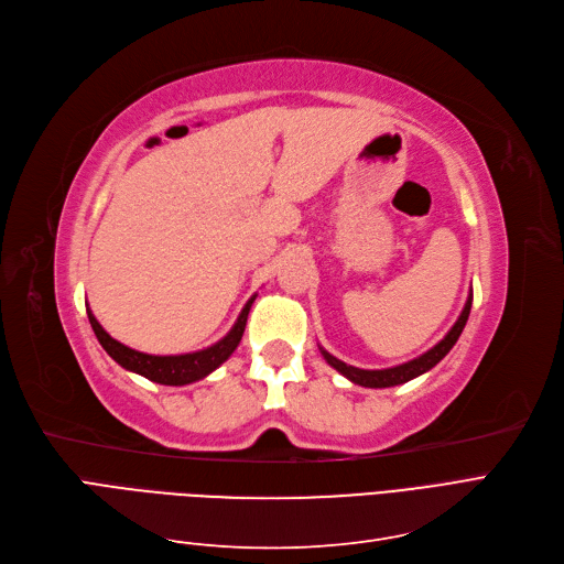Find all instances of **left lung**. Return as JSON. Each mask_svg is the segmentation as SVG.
Listing matches in <instances>:
<instances>
[{"instance_id":"obj_1","label":"left lung","mask_w":564,"mask_h":564,"mask_svg":"<svg viewBox=\"0 0 564 564\" xmlns=\"http://www.w3.org/2000/svg\"><path fill=\"white\" fill-rule=\"evenodd\" d=\"M469 311H471V295L467 297V304L463 308L460 318L455 321V325L448 329V335L436 344L434 348H430L427 352H423L421 358H415L411 362H404V365H398V367H390V369H358L352 365H346L341 360H337L335 356H329V352L325 348H321L323 358L327 360L329 367H335L339 373H344V377L352 383L358 386H365V388H390V386H400V383H406L415 377H421V373L430 371L436 362L446 358V352L455 346L457 337L463 335V329L467 325V318H469Z\"/></svg>"}]
</instances>
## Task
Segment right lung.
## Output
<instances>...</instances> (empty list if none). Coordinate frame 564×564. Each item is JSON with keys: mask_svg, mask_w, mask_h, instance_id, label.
<instances>
[{"mask_svg": "<svg viewBox=\"0 0 564 564\" xmlns=\"http://www.w3.org/2000/svg\"><path fill=\"white\" fill-rule=\"evenodd\" d=\"M256 297H250L246 302V306L241 308V314L235 323V327L227 332V335L204 350H195V352H183V356H149V352H141L134 350L130 346H124L120 341H116L107 329H104L97 318L93 316V311H88V318L90 325L95 329V335L101 344V348L109 352V356L128 371L141 373L153 383H162V386H187V383H195L204 377H208L214 369H218L229 356H232L235 348L239 346L241 337H243V329H246V318H248V311L250 304H253Z\"/></svg>", "mask_w": 564, "mask_h": 564, "instance_id": "1", "label": "right lung"}]
</instances>
